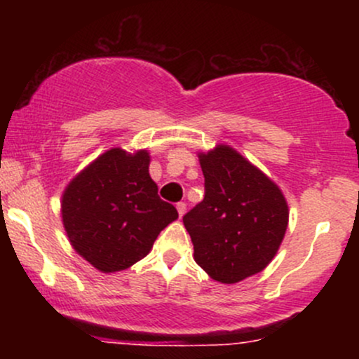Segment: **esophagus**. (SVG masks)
<instances>
[{
	"instance_id": "esophagus-1",
	"label": "esophagus",
	"mask_w": 359,
	"mask_h": 359,
	"mask_svg": "<svg viewBox=\"0 0 359 359\" xmlns=\"http://www.w3.org/2000/svg\"><path fill=\"white\" fill-rule=\"evenodd\" d=\"M185 208H187V205H185V203H179L177 204V211H179V216L182 217L184 214H185Z\"/></svg>"
}]
</instances>
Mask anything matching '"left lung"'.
<instances>
[{
    "label": "left lung",
    "mask_w": 359,
    "mask_h": 359,
    "mask_svg": "<svg viewBox=\"0 0 359 359\" xmlns=\"http://www.w3.org/2000/svg\"><path fill=\"white\" fill-rule=\"evenodd\" d=\"M204 199L184 216L194 259L209 277L236 283L273 259L288 205L278 185L228 145L199 154Z\"/></svg>",
    "instance_id": "1"
}]
</instances>
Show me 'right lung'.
<instances>
[{"label": "right lung", "instance_id": "1", "mask_svg": "<svg viewBox=\"0 0 359 359\" xmlns=\"http://www.w3.org/2000/svg\"><path fill=\"white\" fill-rule=\"evenodd\" d=\"M147 150L111 148L79 172L62 196V222L72 248L102 273L125 270L150 253L179 217L158 197Z\"/></svg>", "mask_w": 359, "mask_h": 359}]
</instances>
